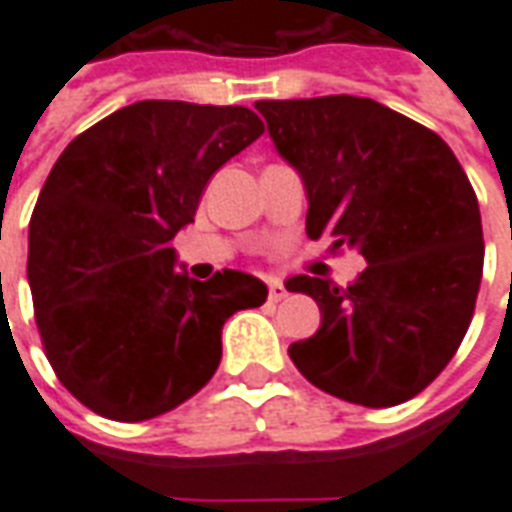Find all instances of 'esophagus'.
Listing matches in <instances>:
<instances>
[{"mask_svg": "<svg viewBox=\"0 0 512 512\" xmlns=\"http://www.w3.org/2000/svg\"><path fill=\"white\" fill-rule=\"evenodd\" d=\"M288 296V288L279 282V279H268V299L271 301H282Z\"/></svg>", "mask_w": 512, "mask_h": 512, "instance_id": "1", "label": "esophagus"}]
</instances>
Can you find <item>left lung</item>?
Listing matches in <instances>:
<instances>
[{
	"label": "left lung",
	"instance_id": "left-lung-1",
	"mask_svg": "<svg viewBox=\"0 0 512 512\" xmlns=\"http://www.w3.org/2000/svg\"><path fill=\"white\" fill-rule=\"evenodd\" d=\"M268 134L307 186V235L359 249L354 285H285L321 307V329L288 348L323 392L386 408L439 376L474 315L483 277L477 194L450 145L373 98L257 101Z\"/></svg>",
	"mask_w": 512,
	"mask_h": 512
}]
</instances>
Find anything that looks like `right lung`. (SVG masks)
I'll use <instances>...</instances> for the list:
<instances>
[{
	"label": "right lung",
	"instance_id": "obj_1",
	"mask_svg": "<svg viewBox=\"0 0 512 512\" xmlns=\"http://www.w3.org/2000/svg\"><path fill=\"white\" fill-rule=\"evenodd\" d=\"M246 106L139 101L62 150L29 219L27 277L43 351L79 403L117 422L167 414L222 359V326L268 288L175 268L172 238L208 180L263 134Z\"/></svg>",
	"mask_w": 512,
	"mask_h": 512
}]
</instances>
